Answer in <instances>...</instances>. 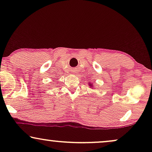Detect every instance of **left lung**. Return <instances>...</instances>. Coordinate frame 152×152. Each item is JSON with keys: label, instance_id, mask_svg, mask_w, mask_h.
<instances>
[{"label": "left lung", "instance_id": "obj_1", "mask_svg": "<svg viewBox=\"0 0 152 152\" xmlns=\"http://www.w3.org/2000/svg\"><path fill=\"white\" fill-rule=\"evenodd\" d=\"M89 86H90L91 87V88H92V86H93V85L92 84H91V83H89Z\"/></svg>", "mask_w": 152, "mask_h": 152}]
</instances>
